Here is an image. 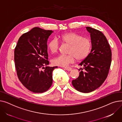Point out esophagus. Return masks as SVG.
Masks as SVG:
<instances>
[{
    "label": "esophagus",
    "instance_id": "esophagus-1",
    "mask_svg": "<svg viewBox=\"0 0 122 122\" xmlns=\"http://www.w3.org/2000/svg\"><path fill=\"white\" fill-rule=\"evenodd\" d=\"M65 69L67 71H70L71 70V68H69V67H66V68H65Z\"/></svg>",
    "mask_w": 122,
    "mask_h": 122
}]
</instances>
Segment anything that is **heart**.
I'll return each mask as SVG.
<instances>
[{
	"label": "heart",
	"mask_w": 122,
	"mask_h": 122,
	"mask_svg": "<svg viewBox=\"0 0 122 122\" xmlns=\"http://www.w3.org/2000/svg\"><path fill=\"white\" fill-rule=\"evenodd\" d=\"M61 41L66 45H69L67 55H60L54 58L52 63L54 65L67 67L70 64L74 63L76 59L77 61L85 59L90 53L91 49L90 40L83 37L75 32L62 34L60 36ZM48 49L54 53L58 51L59 43L56 38L51 40L47 44Z\"/></svg>",
	"instance_id": "1"
}]
</instances>
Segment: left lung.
<instances>
[{
	"label": "left lung",
	"mask_w": 122,
	"mask_h": 122,
	"mask_svg": "<svg viewBox=\"0 0 122 122\" xmlns=\"http://www.w3.org/2000/svg\"><path fill=\"white\" fill-rule=\"evenodd\" d=\"M90 33L92 49L87 57L79 65L84 68L79 76L72 80L76 90L89 93L100 87L106 79L111 63L112 52L107 40L100 31L86 27ZM78 70V71H79Z\"/></svg>",
	"instance_id": "1"
}]
</instances>
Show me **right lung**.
Instances as JSON below:
<instances>
[{
  "label": "right lung",
  "instance_id": "add662e5",
  "mask_svg": "<svg viewBox=\"0 0 122 122\" xmlns=\"http://www.w3.org/2000/svg\"><path fill=\"white\" fill-rule=\"evenodd\" d=\"M52 32L34 27L20 37L15 48L14 60L18 78L33 93L45 92L52 84V72L57 67H44L50 63L47 41Z\"/></svg>",
  "mask_w": 122,
  "mask_h": 122
}]
</instances>
